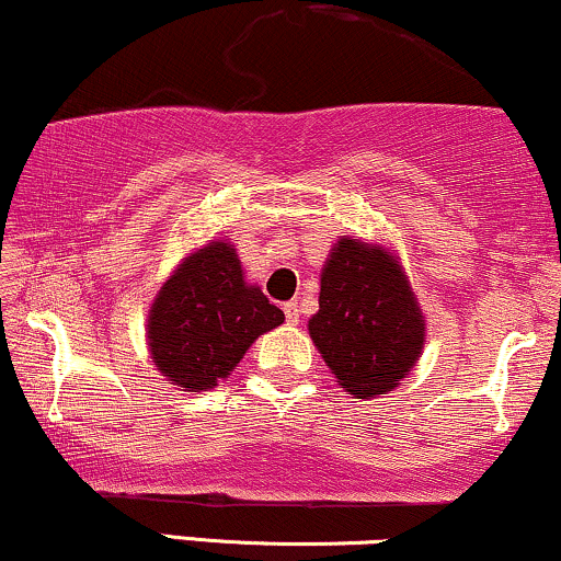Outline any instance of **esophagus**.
I'll return each mask as SVG.
<instances>
[{
	"label": "esophagus",
	"instance_id": "esophagus-1",
	"mask_svg": "<svg viewBox=\"0 0 561 561\" xmlns=\"http://www.w3.org/2000/svg\"><path fill=\"white\" fill-rule=\"evenodd\" d=\"M285 318L287 323L300 321V308H297V302H285Z\"/></svg>",
	"mask_w": 561,
	"mask_h": 561
}]
</instances>
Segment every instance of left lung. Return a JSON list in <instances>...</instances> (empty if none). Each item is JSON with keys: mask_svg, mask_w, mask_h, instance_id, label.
Wrapping results in <instances>:
<instances>
[{"mask_svg": "<svg viewBox=\"0 0 561 561\" xmlns=\"http://www.w3.org/2000/svg\"><path fill=\"white\" fill-rule=\"evenodd\" d=\"M308 331L339 386L357 399L399 386L424 346V316L399 259L346 236L323 264Z\"/></svg>", "mask_w": 561, "mask_h": 561, "instance_id": "1", "label": "left lung"}]
</instances>
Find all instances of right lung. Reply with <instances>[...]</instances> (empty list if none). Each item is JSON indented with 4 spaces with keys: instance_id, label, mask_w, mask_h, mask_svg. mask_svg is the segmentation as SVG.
Wrapping results in <instances>:
<instances>
[{
    "instance_id": "obj_1",
    "label": "right lung",
    "mask_w": 561,
    "mask_h": 561,
    "mask_svg": "<svg viewBox=\"0 0 561 561\" xmlns=\"http://www.w3.org/2000/svg\"><path fill=\"white\" fill-rule=\"evenodd\" d=\"M285 321L256 285L243 279L236 248L211 240L168 276L147 318L158 370L183 391H209L236 370L261 333Z\"/></svg>"
}]
</instances>
